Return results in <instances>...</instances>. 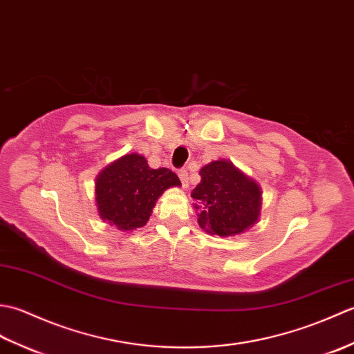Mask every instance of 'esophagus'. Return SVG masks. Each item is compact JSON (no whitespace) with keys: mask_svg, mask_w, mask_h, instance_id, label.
<instances>
[{"mask_svg":"<svg viewBox=\"0 0 354 354\" xmlns=\"http://www.w3.org/2000/svg\"><path fill=\"white\" fill-rule=\"evenodd\" d=\"M178 176H179V179H181L183 187H189V171H187L185 169H179Z\"/></svg>","mask_w":354,"mask_h":354,"instance_id":"esophagus-1","label":"esophagus"}]
</instances>
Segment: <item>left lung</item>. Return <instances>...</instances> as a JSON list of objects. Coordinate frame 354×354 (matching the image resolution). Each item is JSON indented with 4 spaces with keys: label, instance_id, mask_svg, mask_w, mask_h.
Here are the masks:
<instances>
[{
    "label": "left lung",
    "instance_id": "obj_1",
    "mask_svg": "<svg viewBox=\"0 0 354 354\" xmlns=\"http://www.w3.org/2000/svg\"><path fill=\"white\" fill-rule=\"evenodd\" d=\"M201 183L192 192L198 222L209 234L228 237L251 228L259 221L261 192L230 161H213L202 167Z\"/></svg>",
    "mask_w": 354,
    "mask_h": 354
}]
</instances>
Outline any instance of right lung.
Wrapping results in <instances>:
<instances>
[{"mask_svg": "<svg viewBox=\"0 0 354 354\" xmlns=\"http://www.w3.org/2000/svg\"><path fill=\"white\" fill-rule=\"evenodd\" d=\"M181 185L170 169H150L145 156L124 155L95 179L97 209L103 221L129 231L147 223L156 199L170 187Z\"/></svg>", "mask_w": 354, "mask_h": 354, "instance_id": "obj_1", "label": "right lung"}]
</instances>
